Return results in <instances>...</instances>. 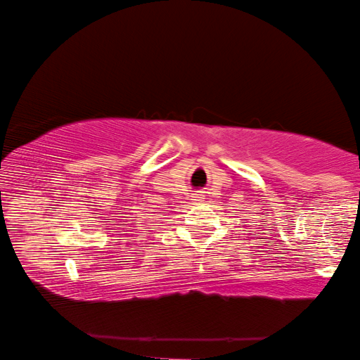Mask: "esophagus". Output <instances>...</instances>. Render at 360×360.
I'll list each match as a JSON object with an SVG mask.
<instances>
[{
  "mask_svg": "<svg viewBox=\"0 0 360 360\" xmlns=\"http://www.w3.org/2000/svg\"><path fill=\"white\" fill-rule=\"evenodd\" d=\"M193 201H204V194L202 191H196L193 194Z\"/></svg>",
  "mask_w": 360,
  "mask_h": 360,
  "instance_id": "1",
  "label": "esophagus"
}]
</instances>
